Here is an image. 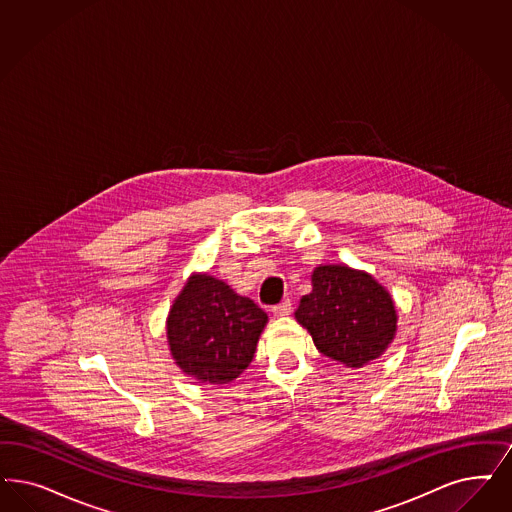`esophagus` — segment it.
<instances>
[{
	"label": "esophagus",
	"mask_w": 512,
	"mask_h": 512,
	"mask_svg": "<svg viewBox=\"0 0 512 512\" xmlns=\"http://www.w3.org/2000/svg\"><path fill=\"white\" fill-rule=\"evenodd\" d=\"M291 300H283L280 304H276L274 308H272V314L276 316V318H283V316H289L291 314Z\"/></svg>",
	"instance_id": "esophagus-1"
}]
</instances>
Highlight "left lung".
<instances>
[{
	"mask_svg": "<svg viewBox=\"0 0 512 512\" xmlns=\"http://www.w3.org/2000/svg\"><path fill=\"white\" fill-rule=\"evenodd\" d=\"M295 319L319 352L361 369L388 350L399 318L388 289L369 272L319 265L312 272V293L300 299Z\"/></svg>",
	"mask_w": 512,
	"mask_h": 512,
	"instance_id": "8db88e82",
	"label": "left lung"
}]
</instances>
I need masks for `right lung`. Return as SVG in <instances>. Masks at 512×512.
I'll return each mask as SVG.
<instances>
[{"label":"right lung","mask_w":512,"mask_h":512,"mask_svg":"<svg viewBox=\"0 0 512 512\" xmlns=\"http://www.w3.org/2000/svg\"><path fill=\"white\" fill-rule=\"evenodd\" d=\"M268 316L255 302L208 272H194L166 318L177 367L202 384H229L253 359Z\"/></svg>","instance_id":"right-lung-1"}]
</instances>
